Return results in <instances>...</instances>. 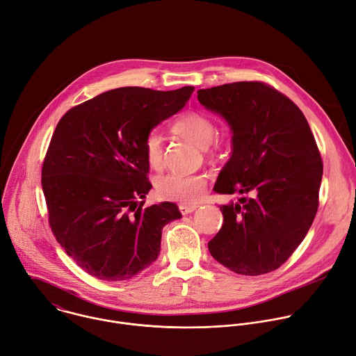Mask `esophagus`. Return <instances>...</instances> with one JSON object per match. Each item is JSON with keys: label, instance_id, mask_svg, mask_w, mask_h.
<instances>
[{"label": "esophagus", "instance_id": "obj_1", "mask_svg": "<svg viewBox=\"0 0 356 356\" xmlns=\"http://www.w3.org/2000/svg\"><path fill=\"white\" fill-rule=\"evenodd\" d=\"M179 209H180V212H181L183 215H187V213L194 212V211L197 209V205H183V204H180V205H179Z\"/></svg>", "mask_w": 356, "mask_h": 356}]
</instances>
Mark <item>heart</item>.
I'll return each mask as SVG.
<instances>
[{"label": "heart", "instance_id": "b5f03b06", "mask_svg": "<svg viewBox=\"0 0 356 356\" xmlns=\"http://www.w3.org/2000/svg\"><path fill=\"white\" fill-rule=\"evenodd\" d=\"M173 131L191 141L198 148H207L215 137L216 126L211 118L198 111L180 115L173 123ZM144 155L151 168H159L162 162V137L149 133L144 141ZM207 187V179L200 173H168L155 183L156 194L166 201L191 205L198 202Z\"/></svg>", "mask_w": 356, "mask_h": 356}]
</instances>
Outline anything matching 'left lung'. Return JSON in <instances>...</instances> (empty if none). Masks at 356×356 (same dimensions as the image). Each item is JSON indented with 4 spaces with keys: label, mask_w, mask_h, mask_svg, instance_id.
Listing matches in <instances>:
<instances>
[{
    "label": "left lung",
    "mask_w": 356,
    "mask_h": 356,
    "mask_svg": "<svg viewBox=\"0 0 356 356\" xmlns=\"http://www.w3.org/2000/svg\"><path fill=\"white\" fill-rule=\"evenodd\" d=\"M197 93L232 131V155L213 190L243 195L219 207L223 225L208 250L236 274L274 271L302 243L318 207L323 163L309 123L291 99L263 82Z\"/></svg>",
    "instance_id": "1"
}]
</instances>
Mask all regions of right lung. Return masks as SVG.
<instances>
[{"label": "right lung", "instance_id": "obj_1", "mask_svg": "<svg viewBox=\"0 0 356 356\" xmlns=\"http://www.w3.org/2000/svg\"><path fill=\"white\" fill-rule=\"evenodd\" d=\"M194 86H126L97 95L58 122L42 169L49 222L65 253L89 275L124 281L159 256L176 204L143 207L152 188L145 137L180 111Z\"/></svg>", "mask_w": 356, "mask_h": 356}]
</instances>
